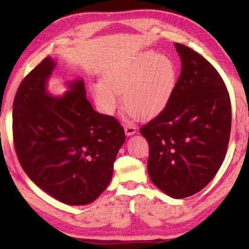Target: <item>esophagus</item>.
Listing matches in <instances>:
<instances>
[{"label": "esophagus", "mask_w": 249, "mask_h": 249, "mask_svg": "<svg viewBox=\"0 0 249 249\" xmlns=\"http://www.w3.org/2000/svg\"><path fill=\"white\" fill-rule=\"evenodd\" d=\"M136 132H137L136 125H134L132 124H125V126H124V133H125V135H127V136H131V135L135 134Z\"/></svg>", "instance_id": "1"}]
</instances>
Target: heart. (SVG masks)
Returning a JSON list of instances; mask_svg holds the SVG:
<instances>
[{"instance_id":"obj_1","label":"heart","mask_w":249,"mask_h":249,"mask_svg":"<svg viewBox=\"0 0 249 249\" xmlns=\"http://www.w3.org/2000/svg\"><path fill=\"white\" fill-rule=\"evenodd\" d=\"M178 78L176 63L168 56L143 52L131 61L110 71L94 90L101 109L112 114L123 93L124 108L139 118L154 117L167 106Z\"/></svg>"}]
</instances>
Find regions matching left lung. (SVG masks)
<instances>
[{
    "mask_svg": "<svg viewBox=\"0 0 249 249\" xmlns=\"http://www.w3.org/2000/svg\"><path fill=\"white\" fill-rule=\"evenodd\" d=\"M175 47L182 61L175 91L140 133L149 145L152 182L169 196L184 198L205 188L219 170L230 141L231 107L215 67L184 44Z\"/></svg>",
    "mask_w": 249,
    "mask_h": 249,
    "instance_id": "8db88e82",
    "label": "left lung"
}]
</instances>
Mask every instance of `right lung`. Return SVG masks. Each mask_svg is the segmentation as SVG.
I'll return each mask as SVG.
<instances>
[{
    "label": "right lung",
    "instance_id": "add662e5",
    "mask_svg": "<svg viewBox=\"0 0 249 249\" xmlns=\"http://www.w3.org/2000/svg\"><path fill=\"white\" fill-rule=\"evenodd\" d=\"M56 63L44 58L21 81L13 102L18 159L44 192L66 205L95 200L108 187L125 135L119 122L93 110L83 80L62 96L47 92Z\"/></svg>",
    "mask_w": 249,
    "mask_h": 249
}]
</instances>
